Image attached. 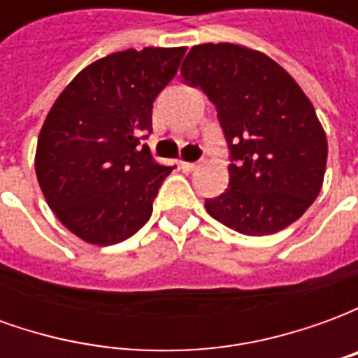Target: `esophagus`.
<instances>
[{"instance_id":"obj_1","label":"esophagus","mask_w":358,"mask_h":358,"mask_svg":"<svg viewBox=\"0 0 358 358\" xmlns=\"http://www.w3.org/2000/svg\"><path fill=\"white\" fill-rule=\"evenodd\" d=\"M180 169L184 172H192L197 169V163H186V161H182V163H180Z\"/></svg>"}]
</instances>
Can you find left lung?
<instances>
[{
    "instance_id": "left-lung-1",
    "label": "left lung",
    "mask_w": 358,
    "mask_h": 358,
    "mask_svg": "<svg viewBox=\"0 0 358 358\" xmlns=\"http://www.w3.org/2000/svg\"><path fill=\"white\" fill-rule=\"evenodd\" d=\"M217 107L230 184L205 199L210 217L245 236L295 222L322 187L328 141L299 84L264 53L236 43L194 45L180 69Z\"/></svg>"
}]
</instances>
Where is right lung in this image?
<instances>
[{"label":"right lung","mask_w":358,"mask_h":358,"mask_svg":"<svg viewBox=\"0 0 358 358\" xmlns=\"http://www.w3.org/2000/svg\"><path fill=\"white\" fill-rule=\"evenodd\" d=\"M186 48L126 50L88 65L45 117L36 176L50 209L80 240L115 245L153 213L174 166L153 161L143 140L151 109Z\"/></svg>","instance_id":"1"}]
</instances>
